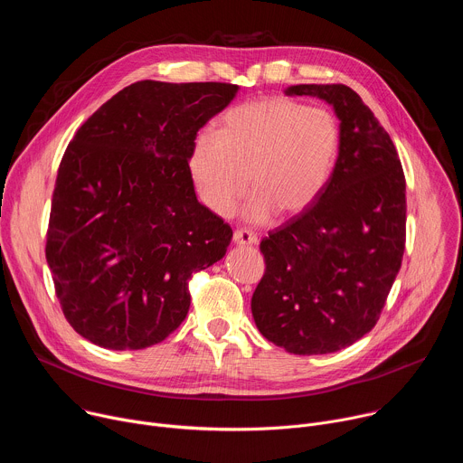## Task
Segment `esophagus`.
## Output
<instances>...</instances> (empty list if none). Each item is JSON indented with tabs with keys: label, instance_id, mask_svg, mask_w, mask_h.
I'll list each match as a JSON object with an SVG mask.
<instances>
[{
	"label": "esophagus",
	"instance_id": "34e87169",
	"mask_svg": "<svg viewBox=\"0 0 463 463\" xmlns=\"http://www.w3.org/2000/svg\"><path fill=\"white\" fill-rule=\"evenodd\" d=\"M232 241L236 245H254V243H258V238H256V234H252L247 229H236L232 234Z\"/></svg>",
	"mask_w": 463,
	"mask_h": 463
}]
</instances>
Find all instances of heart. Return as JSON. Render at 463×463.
Wrapping results in <instances>:
<instances>
[{"instance_id":"heart-1","label":"heart","mask_w":463,"mask_h":463,"mask_svg":"<svg viewBox=\"0 0 463 463\" xmlns=\"http://www.w3.org/2000/svg\"><path fill=\"white\" fill-rule=\"evenodd\" d=\"M341 145L337 118L324 108L269 97L232 108L220 134L205 131L190 156L202 202L229 216L250 188L252 222L273 213L295 216L311 207L334 174Z\"/></svg>"}]
</instances>
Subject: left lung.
Wrapping results in <instances>:
<instances>
[{"label":"left lung","mask_w":463,"mask_h":463,"mask_svg":"<svg viewBox=\"0 0 463 463\" xmlns=\"http://www.w3.org/2000/svg\"><path fill=\"white\" fill-rule=\"evenodd\" d=\"M341 120L339 156L318 200L260 243L266 273L250 309L260 334L295 355L343 350L379 320L407 238V183L390 136L345 84H298Z\"/></svg>","instance_id":"left-lung-1"}]
</instances>
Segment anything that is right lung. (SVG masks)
Listing matches in <instances>:
<instances>
[{
  "label": "right lung",
  "instance_id": "1",
  "mask_svg": "<svg viewBox=\"0 0 463 463\" xmlns=\"http://www.w3.org/2000/svg\"><path fill=\"white\" fill-rule=\"evenodd\" d=\"M225 82L141 80L104 102L58 166L45 258L60 307L90 343L143 350L190 307L188 280L222 260L232 229L197 202V131L236 97Z\"/></svg>",
  "mask_w": 463,
  "mask_h": 463
}]
</instances>
